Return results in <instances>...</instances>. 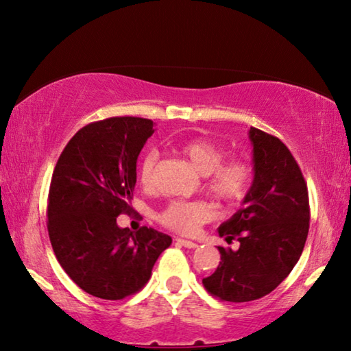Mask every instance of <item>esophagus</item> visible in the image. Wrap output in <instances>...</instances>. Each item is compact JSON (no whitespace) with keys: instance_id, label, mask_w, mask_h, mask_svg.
<instances>
[{"instance_id":"1","label":"esophagus","mask_w":351,"mask_h":351,"mask_svg":"<svg viewBox=\"0 0 351 351\" xmlns=\"http://www.w3.org/2000/svg\"><path fill=\"white\" fill-rule=\"evenodd\" d=\"M176 243L183 245V247H186V249H196V247H197V244L194 243V241H188V239H183V238H176Z\"/></svg>"}]
</instances>
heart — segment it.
<instances>
[{
  "mask_svg": "<svg viewBox=\"0 0 351 351\" xmlns=\"http://www.w3.org/2000/svg\"><path fill=\"white\" fill-rule=\"evenodd\" d=\"M180 152L205 176V188L211 196L223 204L243 200L254 179L252 165L241 158H226V151L206 138H191L180 145ZM158 162L157 149H149L140 160L138 177L143 186H152ZM215 211L205 200H172L165 206L158 219L174 232L194 234L213 219Z\"/></svg>",
  "mask_w": 351,
  "mask_h": 351,
  "instance_id": "b5f03b06",
  "label": "heart"
}]
</instances>
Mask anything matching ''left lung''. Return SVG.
Here are the masks:
<instances>
[{
    "label": "left lung",
    "instance_id": "left-lung-1",
    "mask_svg": "<svg viewBox=\"0 0 351 351\" xmlns=\"http://www.w3.org/2000/svg\"><path fill=\"white\" fill-rule=\"evenodd\" d=\"M254 182L239 208L217 228L239 249H223L216 271L202 280L221 300L243 303L272 292L300 258L309 230L306 182L285 143L250 128Z\"/></svg>",
    "mask_w": 351,
    "mask_h": 351
}]
</instances>
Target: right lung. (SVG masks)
<instances>
[{
    "label": "right lung",
    "mask_w": 351,
    "mask_h": 351,
    "mask_svg": "<svg viewBox=\"0 0 351 351\" xmlns=\"http://www.w3.org/2000/svg\"><path fill=\"white\" fill-rule=\"evenodd\" d=\"M154 134L151 119L90 123L63 149L48 194V233L57 261L80 289L104 300L134 295L151 278L168 234L118 227L130 213L136 160Z\"/></svg>",
    "instance_id": "obj_1"
}]
</instances>
